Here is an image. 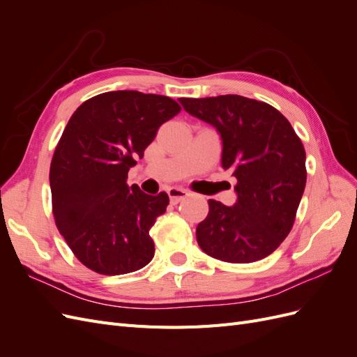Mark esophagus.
I'll return each mask as SVG.
<instances>
[{"mask_svg": "<svg viewBox=\"0 0 357 357\" xmlns=\"http://www.w3.org/2000/svg\"><path fill=\"white\" fill-rule=\"evenodd\" d=\"M189 195V192L181 189V188H169L168 189V197L172 204H178L180 201L185 199Z\"/></svg>", "mask_w": 357, "mask_h": 357, "instance_id": "esophagus-1", "label": "esophagus"}]
</instances>
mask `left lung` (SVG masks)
<instances>
[{
    "label": "left lung",
    "instance_id": "1",
    "mask_svg": "<svg viewBox=\"0 0 357 357\" xmlns=\"http://www.w3.org/2000/svg\"><path fill=\"white\" fill-rule=\"evenodd\" d=\"M222 137V165L236 178L235 205L208 199L197 241L208 256L250 264L271 255L295 223L305 189V149L273 105L241 95L180 98Z\"/></svg>",
    "mask_w": 357,
    "mask_h": 357
}]
</instances>
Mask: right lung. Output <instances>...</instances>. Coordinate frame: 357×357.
<instances>
[{
	"label": "right lung",
	"instance_id": "right-lung-1",
	"mask_svg": "<svg viewBox=\"0 0 357 357\" xmlns=\"http://www.w3.org/2000/svg\"><path fill=\"white\" fill-rule=\"evenodd\" d=\"M180 110L169 96L113 91L70 117L50 164L52 211L74 256L92 271L128 274L153 259L149 231L169 198L129 188L126 178L159 126Z\"/></svg>",
	"mask_w": 357,
	"mask_h": 357
}]
</instances>
